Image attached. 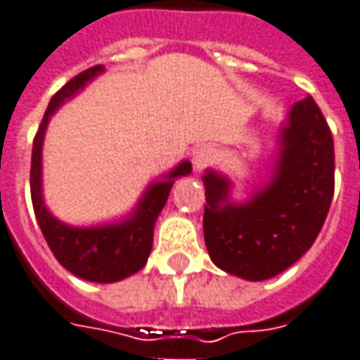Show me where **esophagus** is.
<instances>
[{"label":"esophagus","instance_id":"1","mask_svg":"<svg viewBox=\"0 0 360 360\" xmlns=\"http://www.w3.org/2000/svg\"><path fill=\"white\" fill-rule=\"evenodd\" d=\"M213 159H215V149L211 145H201L193 151V167L195 171H203L213 163Z\"/></svg>","mask_w":360,"mask_h":360}]
</instances>
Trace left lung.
I'll list each match as a JSON object with an SVG mask.
<instances>
[{
	"label": "left lung",
	"instance_id": "1",
	"mask_svg": "<svg viewBox=\"0 0 360 360\" xmlns=\"http://www.w3.org/2000/svg\"><path fill=\"white\" fill-rule=\"evenodd\" d=\"M205 245L225 273L265 281L283 273L315 243L335 193V145L315 99L289 111L271 181L245 203H231V181L207 171Z\"/></svg>",
	"mask_w": 360,
	"mask_h": 360
}]
</instances>
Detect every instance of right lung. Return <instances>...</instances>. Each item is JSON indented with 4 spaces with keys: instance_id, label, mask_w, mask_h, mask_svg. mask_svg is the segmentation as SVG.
Wrapping results in <instances>:
<instances>
[{
    "instance_id": "1",
    "label": "right lung",
    "mask_w": 360,
    "mask_h": 360,
    "mask_svg": "<svg viewBox=\"0 0 360 360\" xmlns=\"http://www.w3.org/2000/svg\"><path fill=\"white\" fill-rule=\"evenodd\" d=\"M101 71L103 65H95L81 71L79 75L68 81L51 97L44 121L33 139L30 185H32L35 217L57 261L69 273L77 275L81 279L94 281V283H115L145 266L153 247V227L157 217L167 203L175 179L191 173V163L183 161L165 175V179L151 183L147 191L143 193L137 207L133 209V213L119 223L97 225V227H71L47 211L44 203V191H41V147H44V135L49 117L65 99L73 97Z\"/></svg>"
}]
</instances>
